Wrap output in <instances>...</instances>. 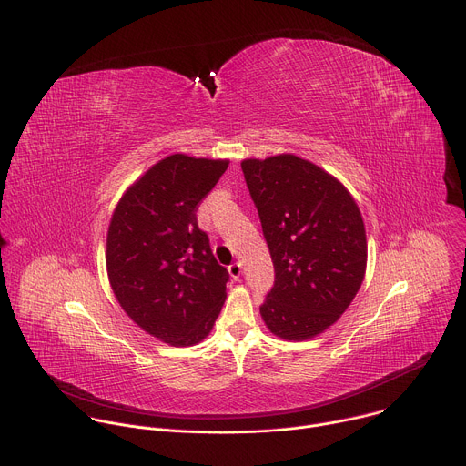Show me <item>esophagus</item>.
<instances>
[{
    "instance_id": "esophagus-1",
    "label": "esophagus",
    "mask_w": 466,
    "mask_h": 466,
    "mask_svg": "<svg viewBox=\"0 0 466 466\" xmlns=\"http://www.w3.org/2000/svg\"><path fill=\"white\" fill-rule=\"evenodd\" d=\"M228 272H230V276H232L234 279H239V276H241V263L236 261V263L228 265Z\"/></svg>"
}]
</instances>
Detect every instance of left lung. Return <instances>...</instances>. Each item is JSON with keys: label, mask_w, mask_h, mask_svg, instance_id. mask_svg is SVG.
Here are the masks:
<instances>
[{"label": "left lung", "mask_w": 466, "mask_h": 466, "mask_svg": "<svg viewBox=\"0 0 466 466\" xmlns=\"http://www.w3.org/2000/svg\"><path fill=\"white\" fill-rule=\"evenodd\" d=\"M241 170L274 263L261 319L279 339H313L340 319L362 285L360 210L340 181L296 155L247 159Z\"/></svg>", "instance_id": "obj_1"}]
</instances>
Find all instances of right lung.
<instances>
[{"label": "right lung", "instance_id": "obj_1", "mask_svg": "<svg viewBox=\"0 0 466 466\" xmlns=\"http://www.w3.org/2000/svg\"><path fill=\"white\" fill-rule=\"evenodd\" d=\"M227 168L228 161L174 153L126 190L109 223L106 265L120 307L172 346L201 342L227 298L228 270L196 218Z\"/></svg>", "mask_w": 466, "mask_h": 466}]
</instances>
